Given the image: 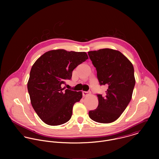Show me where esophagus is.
Listing matches in <instances>:
<instances>
[{"label": "esophagus", "instance_id": "esophagus-1", "mask_svg": "<svg viewBox=\"0 0 159 159\" xmlns=\"http://www.w3.org/2000/svg\"><path fill=\"white\" fill-rule=\"evenodd\" d=\"M91 93V91H83V96H86L89 94Z\"/></svg>", "mask_w": 159, "mask_h": 159}]
</instances>
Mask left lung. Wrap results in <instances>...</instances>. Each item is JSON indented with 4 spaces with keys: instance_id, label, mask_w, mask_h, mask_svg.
Masks as SVG:
<instances>
[{
    "instance_id": "obj_1",
    "label": "left lung",
    "mask_w": 159,
    "mask_h": 159,
    "mask_svg": "<svg viewBox=\"0 0 159 159\" xmlns=\"http://www.w3.org/2000/svg\"><path fill=\"white\" fill-rule=\"evenodd\" d=\"M100 86L107 85L106 95L97 93L98 105L89 111L92 120L111 123L117 119L129 104L135 84L134 68L120 51L105 48L88 52Z\"/></svg>"
}]
</instances>
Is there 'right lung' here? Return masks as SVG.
Instances as JSON below:
<instances>
[{
  "label": "right lung",
  "instance_id": "add662e5",
  "mask_svg": "<svg viewBox=\"0 0 159 159\" xmlns=\"http://www.w3.org/2000/svg\"><path fill=\"white\" fill-rule=\"evenodd\" d=\"M88 59L85 52L52 50L40 57L32 67L27 89L33 108L46 124L59 125L70 119L73 105L82 92L62 88L72 71Z\"/></svg>",
  "mask_w": 159,
  "mask_h": 159
}]
</instances>
